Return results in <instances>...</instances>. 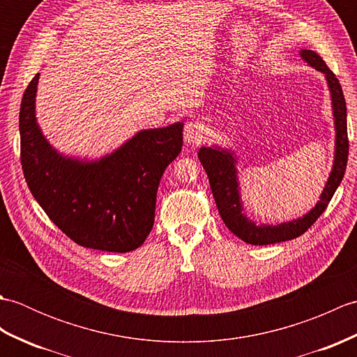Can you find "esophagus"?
<instances>
[{"mask_svg": "<svg viewBox=\"0 0 357 357\" xmlns=\"http://www.w3.org/2000/svg\"><path fill=\"white\" fill-rule=\"evenodd\" d=\"M204 138V127L199 123H188L184 127V139L187 144H199Z\"/></svg>", "mask_w": 357, "mask_h": 357, "instance_id": "obj_1", "label": "esophagus"}]
</instances>
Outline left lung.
I'll return each instance as SVG.
<instances>
[{"label": "left lung", "instance_id": "8db88e82", "mask_svg": "<svg viewBox=\"0 0 357 357\" xmlns=\"http://www.w3.org/2000/svg\"><path fill=\"white\" fill-rule=\"evenodd\" d=\"M302 59L325 75L327 84L331 93V105L333 116H335V130H336V142H335V162L327 184L324 187L321 198L316 206L302 218L293 219V221L270 225L261 224L256 225L255 221L248 219L247 215L242 213V201L239 193V181L236 170V156L229 149H221L218 146L213 147H201L199 149V161L208 176V183L211 187V193L216 202L219 215H221L224 224L227 225L233 234H236L247 244L252 245H268L276 242L291 241L301 236L312 227L316 219L319 218L324 210L327 208L328 202L335 195L336 188L342 183L344 173L347 169L348 159V135H347V105L342 87L339 84V79L333 73L324 59L313 50L302 49L299 52Z\"/></svg>", "mask_w": 357, "mask_h": 357}]
</instances>
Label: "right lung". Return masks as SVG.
<instances>
[{"label":"right lung","instance_id":"add662e5","mask_svg":"<svg viewBox=\"0 0 357 357\" xmlns=\"http://www.w3.org/2000/svg\"><path fill=\"white\" fill-rule=\"evenodd\" d=\"M38 79L20 109L21 165L33 198L78 245L113 253L141 247L155 222L159 181L183 149L184 124L141 130L95 161L64 156L36 123Z\"/></svg>","mask_w":357,"mask_h":357}]
</instances>
